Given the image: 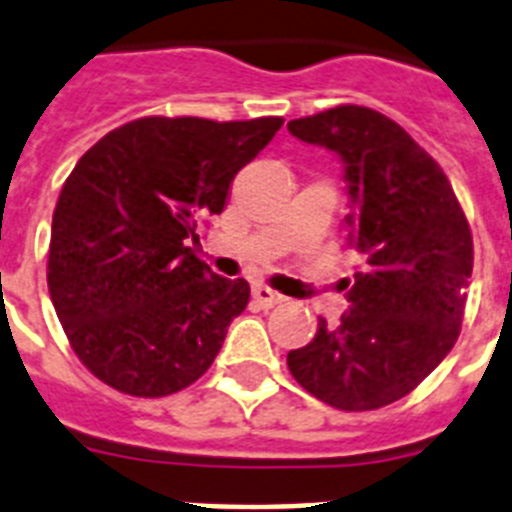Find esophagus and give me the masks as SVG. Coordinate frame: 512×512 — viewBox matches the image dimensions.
Here are the masks:
<instances>
[{
  "mask_svg": "<svg viewBox=\"0 0 512 512\" xmlns=\"http://www.w3.org/2000/svg\"><path fill=\"white\" fill-rule=\"evenodd\" d=\"M252 297H255V302L260 307H265V310H268V307H276V305H281V302H284V294H278V292H273V289H270V286H265V284H257V286H252Z\"/></svg>",
  "mask_w": 512,
  "mask_h": 512,
  "instance_id": "34e87169",
  "label": "esophagus"
}]
</instances>
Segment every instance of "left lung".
I'll use <instances>...</instances> for the list:
<instances>
[{
  "label": "left lung",
  "instance_id": "obj_1",
  "mask_svg": "<svg viewBox=\"0 0 512 512\" xmlns=\"http://www.w3.org/2000/svg\"><path fill=\"white\" fill-rule=\"evenodd\" d=\"M289 134L342 157L363 257L342 323L286 355L302 389L336 410H376L410 394L455 347L473 236L439 162L400 123L342 105L289 120Z\"/></svg>",
  "mask_w": 512,
  "mask_h": 512
}]
</instances>
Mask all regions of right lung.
I'll return each mask as SVG.
<instances>
[{
  "label": "right lung",
  "mask_w": 512,
  "mask_h": 512,
  "mask_svg": "<svg viewBox=\"0 0 512 512\" xmlns=\"http://www.w3.org/2000/svg\"><path fill=\"white\" fill-rule=\"evenodd\" d=\"M281 126L149 115L76 162L52 215L47 284L70 347L99 381L168 397L213 365L249 284L213 273L189 242Z\"/></svg>",
  "instance_id": "obj_1"
}]
</instances>
